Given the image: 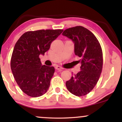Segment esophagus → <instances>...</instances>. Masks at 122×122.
Wrapping results in <instances>:
<instances>
[{"mask_svg":"<svg viewBox=\"0 0 122 122\" xmlns=\"http://www.w3.org/2000/svg\"><path fill=\"white\" fill-rule=\"evenodd\" d=\"M55 68H56V69H57V70H61V69H63V68L62 67H61V66H56V67H55Z\"/></svg>","mask_w":122,"mask_h":122,"instance_id":"1","label":"esophagus"}]
</instances>
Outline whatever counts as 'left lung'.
Returning <instances> with one entry per match:
<instances>
[{
	"label": "left lung",
	"mask_w": 122,
	"mask_h": 122,
	"mask_svg": "<svg viewBox=\"0 0 122 122\" xmlns=\"http://www.w3.org/2000/svg\"><path fill=\"white\" fill-rule=\"evenodd\" d=\"M62 34L74 43V53L81 58V71L66 81V86L75 96H86L96 86L102 71L101 44L93 33L81 26L66 29Z\"/></svg>",
	"instance_id": "8db88e82"
}]
</instances>
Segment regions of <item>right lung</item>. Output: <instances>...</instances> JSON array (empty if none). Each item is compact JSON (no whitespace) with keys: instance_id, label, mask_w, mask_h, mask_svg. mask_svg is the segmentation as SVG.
I'll return each instance as SVG.
<instances>
[{"instance_id":"add662e5","label":"right lung","mask_w":122,"mask_h":122,"mask_svg":"<svg viewBox=\"0 0 122 122\" xmlns=\"http://www.w3.org/2000/svg\"><path fill=\"white\" fill-rule=\"evenodd\" d=\"M63 29L28 31L16 41L10 61V67L16 83L24 93L31 97L44 94L54 74L53 66L41 65L40 54L49 49L51 43Z\"/></svg>"}]
</instances>
